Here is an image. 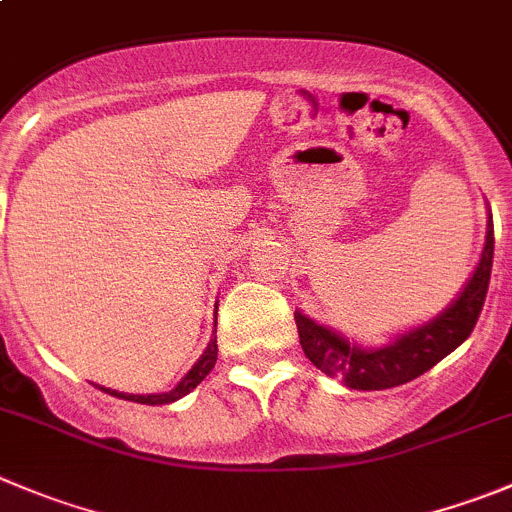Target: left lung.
I'll list each match as a JSON object with an SVG mask.
<instances>
[{
    "label": "left lung",
    "mask_w": 512,
    "mask_h": 512,
    "mask_svg": "<svg viewBox=\"0 0 512 512\" xmlns=\"http://www.w3.org/2000/svg\"><path fill=\"white\" fill-rule=\"evenodd\" d=\"M493 217H488L485 247L473 277L453 305L425 325L413 327L382 347H360L340 332L317 325L300 310L295 312L297 335L307 360L330 377H342L352 390H388L415 380L445 355L463 345L478 322L493 270Z\"/></svg>",
    "instance_id": "8db88e82"
}]
</instances>
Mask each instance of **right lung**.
Here are the masks:
<instances>
[{
    "mask_svg": "<svg viewBox=\"0 0 512 512\" xmlns=\"http://www.w3.org/2000/svg\"><path fill=\"white\" fill-rule=\"evenodd\" d=\"M217 362V337H212L210 345H207V350L202 352L200 360L192 365V370L187 372L185 377H182L180 382H177L175 388L170 390V393H157V395H130V393H117V390H109V388H97L104 390V393L114 395V398H122V400H132V403H142V405H167V403H175V400L185 398L187 393H192V390L200 385L202 380H205L207 375H210V370L215 367Z\"/></svg>",
    "mask_w": 512,
    "mask_h": 512,
    "instance_id": "1",
    "label": "right lung"
}]
</instances>
